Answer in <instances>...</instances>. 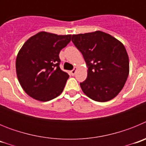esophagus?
Here are the masks:
<instances>
[{
    "instance_id": "esophagus-1",
    "label": "esophagus",
    "mask_w": 146,
    "mask_h": 146,
    "mask_svg": "<svg viewBox=\"0 0 146 146\" xmlns=\"http://www.w3.org/2000/svg\"><path fill=\"white\" fill-rule=\"evenodd\" d=\"M77 67H74V69L71 71V74H72V75H74L76 73V71H77Z\"/></svg>"
}]
</instances>
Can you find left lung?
<instances>
[{
	"mask_svg": "<svg viewBox=\"0 0 146 146\" xmlns=\"http://www.w3.org/2000/svg\"><path fill=\"white\" fill-rule=\"evenodd\" d=\"M72 41L82 54L88 68L80 87L96 102H108L121 92L129 73L126 48L119 40L104 32L72 35Z\"/></svg>",
	"mask_w": 146,
	"mask_h": 146,
	"instance_id": "left-lung-1",
	"label": "left lung"
}]
</instances>
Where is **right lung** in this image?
Segmentation results:
<instances>
[{
	"instance_id": "obj_1",
	"label": "right lung",
	"mask_w": 146,
	"mask_h": 146,
	"mask_svg": "<svg viewBox=\"0 0 146 146\" xmlns=\"http://www.w3.org/2000/svg\"><path fill=\"white\" fill-rule=\"evenodd\" d=\"M71 36L42 31L24 43L17 56L16 72L28 96L47 102L63 92L69 76L59 67V53L70 42Z\"/></svg>"
}]
</instances>
